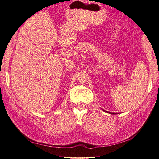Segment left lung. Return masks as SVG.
<instances>
[{
	"mask_svg": "<svg viewBox=\"0 0 159 159\" xmlns=\"http://www.w3.org/2000/svg\"><path fill=\"white\" fill-rule=\"evenodd\" d=\"M103 111H105V112H107V111H104V110H103ZM107 113H110V114H117V113H111V112H107Z\"/></svg>",
	"mask_w": 159,
	"mask_h": 159,
	"instance_id": "1",
	"label": "left lung"
}]
</instances>
